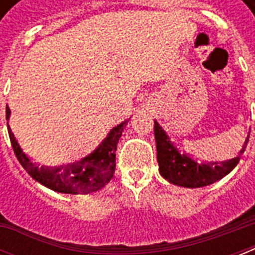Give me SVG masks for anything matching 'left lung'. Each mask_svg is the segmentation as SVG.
<instances>
[{
  "label": "left lung",
  "mask_w": 255,
  "mask_h": 255,
  "mask_svg": "<svg viewBox=\"0 0 255 255\" xmlns=\"http://www.w3.org/2000/svg\"><path fill=\"white\" fill-rule=\"evenodd\" d=\"M153 129H155L160 174L174 185L184 186V188H201L225 177L226 174L236 168L249 141V136H248L240 155L229 161H224L221 164H198L186 155H181L176 149L157 122H155Z\"/></svg>",
  "instance_id": "8db88e82"
}]
</instances>
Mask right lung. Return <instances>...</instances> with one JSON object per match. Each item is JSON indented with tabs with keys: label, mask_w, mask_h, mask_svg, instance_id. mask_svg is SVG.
I'll list each match as a JSON object with an SVG mask.
<instances>
[{
	"label": "right lung",
	"mask_w": 255,
	"mask_h": 255,
	"mask_svg": "<svg viewBox=\"0 0 255 255\" xmlns=\"http://www.w3.org/2000/svg\"><path fill=\"white\" fill-rule=\"evenodd\" d=\"M9 116L10 110L9 107H6V119H9ZM126 126H127V120L119 124L118 127L112 128L107 137L103 140V143L91 155L86 156L81 161L58 168H39L37 164L31 163L29 157L22 152L9 126H7L9 128L7 131L15 157L23 169L35 181L41 182L42 185L47 186L58 193L77 194L96 192L102 189L111 180L116 167V145Z\"/></svg>",
	"instance_id": "1"
}]
</instances>
